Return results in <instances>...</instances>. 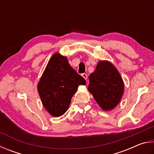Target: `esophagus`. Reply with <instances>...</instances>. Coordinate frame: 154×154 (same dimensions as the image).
<instances>
[{"mask_svg":"<svg viewBox=\"0 0 154 154\" xmlns=\"http://www.w3.org/2000/svg\"><path fill=\"white\" fill-rule=\"evenodd\" d=\"M82 76L84 78V79H85V80H87V79H88V75H87V74H82Z\"/></svg>","mask_w":154,"mask_h":154,"instance_id":"1","label":"esophagus"}]
</instances>
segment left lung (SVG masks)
<instances>
[{
    "label": "left lung",
    "instance_id": "left-lung-1",
    "mask_svg": "<svg viewBox=\"0 0 154 154\" xmlns=\"http://www.w3.org/2000/svg\"><path fill=\"white\" fill-rule=\"evenodd\" d=\"M89 81L88 91L105 111L113 109L120 103L125 85L119 72L109 61H99Z\"/></svg>",
    "mask_w": 154,
    "mask_h": 154
}]
</instances>
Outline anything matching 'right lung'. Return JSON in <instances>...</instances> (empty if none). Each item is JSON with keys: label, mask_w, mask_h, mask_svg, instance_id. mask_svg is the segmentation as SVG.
Instances as JSON below:
<instances>
[{"label": "right lung", "mask_w": 154, "mask_h": 154, "mask_svg": "<svg viewBox=\"0 0 154 154\" xmlns=\"http://www.w3.org/2000/svg\"><path fill=\"white\" fill-rule=\"evenodd\" d=\"M85 80L70 66L66 57H51L38 84V92L45 108L54 117L65 114L71 99Z\"/></svg>", "instance_id": "right-lung-1"}]
</instances>
